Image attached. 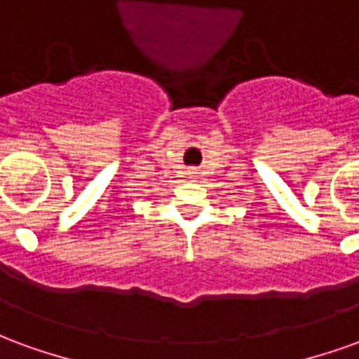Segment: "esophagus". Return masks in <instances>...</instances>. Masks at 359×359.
<instances>
[{"label":"esophagus","instance_id":"obj_1","mask_svg":"<svg viewBox=\"0 0 359 359\" xmlns=\"http://www.w3.org/2000/svg\"><path fill=\"white\" fill-rule=\"evenodd\" d=\"M188 175H190V177H196V171H188Z\"/></svg>","mask_w":359,"mask_h":359}]
</instances>
